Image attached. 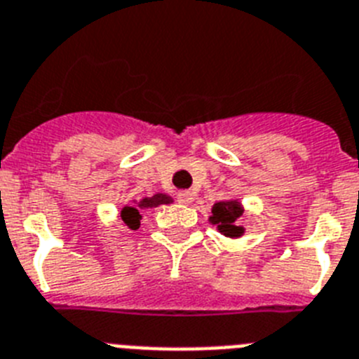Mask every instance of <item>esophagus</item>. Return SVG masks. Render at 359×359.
<instances>
[{
	"instance_id": "obj_1",
	"label": "esophagus",
	"mask_w": 359,
	"mask_h": 359,
	"mask_svg": "<svg viewBox=\"0 0 359 359\" xmlns=\"http://www.w3.org/2000/svg\"><path fill=\"white\" fill-rule=\"evenodd\" d=\"M177 201H179L180 204H191L193 195L189 191H180L179 195H177Z\"/></svg>"
}]
</instances>
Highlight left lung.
Masks as SVG:
<instances>
[{
  "mask_svg": "<svg viewBox=\"0 0 359 359\" xmlns=\"http://www.w3.org/2000/svg\"><path fill=\"white\" fill-rule=\"evenodd\" d=\"M244 215V205L236 198L231 201H220L213 204L211 208V217L210 222L217 226V229L222 233L224 236L229 238H238L244 235V227L238 226V218Z\"/></svg>",
  "mask_w": 359,
  "mask_h": 359,
  "instance_id": "1",
  "label": "left lung"
}]
</instances>
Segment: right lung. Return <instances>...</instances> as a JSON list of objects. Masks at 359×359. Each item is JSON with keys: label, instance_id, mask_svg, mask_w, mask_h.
Segmentation results:
<instances>
[{"label": "right lung", "instance_id": "right-lung-1", "mask_svg": "<svg viewBox=\"0 0 359 359\" xmlns=\"http://www.w3.org/2000/svg\"><path fill=\"white\" fill-rule=\"evenodd\" d=\"M173 198L166 193H155L154 197H144L141 201H133V205H124L121 210V218H123V224L128 229H139L141 226V211L151 210V208H158L162 204H171Z\"/></svg>", "mask_w": 359, "mask_h": 359}]
</instances>
